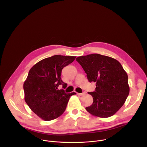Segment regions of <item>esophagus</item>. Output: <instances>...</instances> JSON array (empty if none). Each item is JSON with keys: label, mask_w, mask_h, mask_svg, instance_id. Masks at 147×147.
I'll list each match as a JSON object with an SVG mask.
<instances>
[{"label": "esophagus", "mask_w": 147, "mask_h": 147, "mask_svg": "<svg viewBox=\"0 0 147 147\" xmlns=\"http://www.w3.org/2000/svg\"><path fill=\"white\" fill-rule=\"evenodd\" d=\"M85 94V92H82V93H77V95H80V96H82L83 95Z\"/></svg>", "instance_id": "obj_1"}]
</instances>
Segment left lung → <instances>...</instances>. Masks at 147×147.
<instances>
[{
  "label": "left lung",
  "instance_id": "8db88e82",
  "mask_svg": "<svg viewBox=\"0 0 147 147\" xmlns=\"http://www.w3.org/2000/svg\"><path fill=\"white\" fill-rule=\"evenodd\" d=\"M89 82H96L95 91L88 92L93 103L86 109L91 115L109 117L123 105L130 91L128 76L116 59L97 53L76 58Z\"/></svg>",
  "mask_w": 147,
  "mask_h": 147
}]
</instances>
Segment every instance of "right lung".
<instances>
[{
  "label": "right lung",
  "instance_id": "1",
  "mask_svg": "<svg viewBox=\"0 0 147 147\" xmlns=\"http://www.w3.org/2000/svg\"><path fill=\"white\" fill-rule=\"evenodd\" d=\"M76 56L55 55L38 62L29 71L23 88L27 104L38 116L45 121L55 119L66 110L70 96L65 93L67 84L61 80V70L74 60Z\"/></svg>",
  "mask_w": 147,
  "mask_h": 147
}]
</instances>
